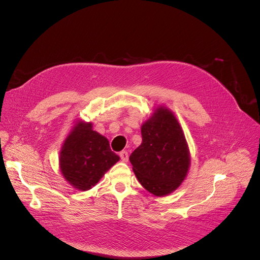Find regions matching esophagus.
Returning a JSON list of instances; mask_svg holds the SVG:
<instances>
[{"instance_id": "1", "label": "esophagus", "mask_w": 260, "mask_h": 260, "mask_svg": "<svg viewBox=\"0 0 260 260\" xmlns=\"http://www.w3.org/2000/svg\"><path fill=\"white\" fill-rule=\"evenodd\" d=\"M120 158L123 162H127L128 161V153L126 151H123L120 153Z\"/></svg>"}]
</instances>
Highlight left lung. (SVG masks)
<instances>
[{"label":"left lung","mask_w":260,"mask_h":260,"mask_svg":"<svg viewBox=\"0 0 260 260\" xmlns=\"http://www.w3.org/2000/svg\"><path fill=\"white\" fill-rule=\"evenodd\" d=\"M142 142L129 156L133 171L149 193L162 197L186 178L190 155L183 129L174 113L157 106L141 125Z\"/></svg>","instance_id":"8db88e82"}]
</instances>
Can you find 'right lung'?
<instances>
[{"label":"right lung","mask_w":260,"mask_h":260,"mask_svg":"<svg viewBox=\"0 0 260 260\" xmlns=\"http://www.w3.org/2000/svg\"><path fill=\"white\" fill-rule=\"evenodd\" d=\"M120 160L104 136L90 122L75 121L60 151L59 166L64 179L74 188L88 190Z\"/></svg>","instance_id":"obj_1"}]
</instances>
